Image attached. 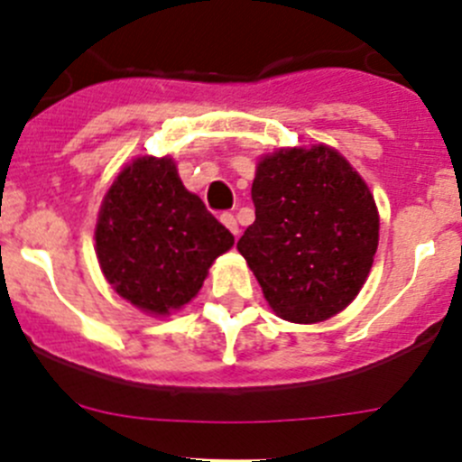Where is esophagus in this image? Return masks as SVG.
<instances>
[{
  "mask_svg": "<svg viewBox=\"0 0 462 462\" xmlns=\"http://www.w3.org/2000/svg\"><path fill=\"white\" fill-rule=\"evenodd\" d=\"M221 223L223 226L227 227V230L232 232V235H239V223H236V218H235V214H230V212H223L221 214Z\"/></svg>",
  "mask_w": 462,
  "mask_h": 462,
  "instance_id": "esophagus-1",
  "label": "esophagus"
}]
</instances>
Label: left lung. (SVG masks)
Returning a JSON list of instances; mask_svg holds the SVG:
<instances>
[{
    "label": "left lung",
    "instance_id": "8db88e82",
    "mask_svg": "<svg viewBox=\"0 0 462 462\" xmlns=\"http://www.w3.org/2000/svg\"><path fill=\"white\" fill-rule=\"evenodd\" d=\"M254 223L236 248L282 319L315 324L365 286L380 217L369 188L326 144L263 156L253 180Z\"/></svg>",
    "mask_w": 462,
    "mask_h": 462
}]
</instances>
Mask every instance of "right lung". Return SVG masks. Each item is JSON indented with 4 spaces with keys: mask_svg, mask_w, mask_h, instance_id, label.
Masks as SVG:
<instances>
[{
    "mask_svg": "<svg viewBox=\"0 0 462 462\" xmlns=\"http://www.w3.org/2000/svg\"><path fill=\"white\" fill-rule=\"evenodd\" d=\"M232 244L167 156L129 162L97 214L96 254L106 282L152 315H170L197 297L209 265Z\"/></svg>",
    "mask_w": 462,
    "mask_h": 462,
    "instance_id": "obj_1",
    "label": "right lung"
}]
</instances>
